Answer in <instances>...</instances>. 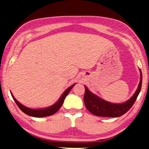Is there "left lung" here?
Listing matches in <instances>:
<instances>
[{
	"label": "left lung",
	"mask_w": 149,
	"mask_h": 149,
	"mask_svg": "<svg viewBox=\"0 0 149 149\" xmlns=\"http://www.w3.org/2000/svg\"><path fill=\"white\" fill-rule=\"evenodd\" d=\"M141 79L137 91L134 95L127 101L122 104H114L102 99L93 94L85 86V91L84 95V103L85 107L91 113L97 116L102 117H119L125 114L133 107L142 86V73L140 70Z\"/></svg>",
	"instance_id": "8db88e82"
}]
</instances>
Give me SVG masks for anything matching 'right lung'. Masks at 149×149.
I'll list each match as a JSON object with an SVG mask.
<instances>
[{"instance_id":"obj_1","label":"right lung","mask_w":149,"mask_h":149,"mask_svg":"<svg viewBox=\"0 0 149 149\" xmlns=\"http://www.w3.org/2000/svg\"><path fill=\"white\" fill-rule=\"evenodd\" d=\"M74 85L75 84L72 85V86H70L69 88H68V89L64 92V93L62 95L61 97H60L59 100H58L55 104L50 106V107L48 108H41V109H32V108H29L25 107V106L22 105L21 103H19L16 99H15L12 93L11 95H12V98H13V99L14 100V101L16 102V104L17 105V107H18L19 108V109L21 110L22 112H24L25 114H26L27 115H29L30 116H33V117H37V118L46 117V116H51L52 114H55V113H56L57 111L61 108L65 97L68 95V94L69 92L70 91V90L72 89V87H74Z\"/></svg>"}]
</instances>
